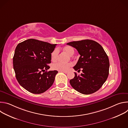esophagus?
Masks as SVG:
<instances>
[{
    "label": "esophagus",
    "mask_w": 128,
    "mask_h": 128,
    "mask_svg": "<svg viewBox=\"0 0 128 128\" xmlns=\"http://www.w3.org/2000/svg\"><path fill=\"white\" fill-rule=\"evenodd\" d=\"M61 72H63V73H64V74H68V71H61Z\"/></svg>",
    "instance_id": "1"
}]
</instances>
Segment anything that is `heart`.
I'll return each mask as SVG.
<instances>
[{
    "label": "heart",
    "mask_w": 128,
    "mask_h": 128,
    "mask_svg": "<svg viewBox=\"0 0 128 128\" xmlns=\"http://www.w3.org/2000/svg\"><path fill=\"white\" fill-rule=\"evenodd\" d=\"M63 50L68 54L69 55L72 56L74 53V48L70 46H66L63 48ZM59 50L58 48H55L53 50L50 54L51 60L53 62L56 61L58 57ZM72 66V64L71 63H62L61 62H57L52 65V68L53 70H57L59 71H67L70 67Z\"/></svg>",
    "instance_id": "b5f03b06"
}]
</instances>
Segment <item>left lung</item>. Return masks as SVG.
<instances>
[{
    "label": "left lung",
    "instance_id": "obj_1",
    "mask_svg": "<svg viewBox=\"0 0 128 128\" xmlns=\"http://www.w3.org/2000/svg\"><path fill=\"white\" fill-rule=\"evenodd\" d=\"M67 44L76 48L80 56L74 67L76 71L82 69V74L70 80L72 88L78 92L88 95L100 88L109 74V61L102 46L95 41L85 40L72 42Z\"/></svg>",
    "mask_w": 128,
    "mask_h": 128
}]
</instances>
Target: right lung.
I'll return each mask as SVG.
<instances>
[{"mask_svg": "<svg viewBox=\"0 0 128 128\" xmlns=\"http://www.w3.org/2000/svg\"><path fill=\"white\" fill-rule=\"evenodd\" d=\"M56 45L34 39L17 45L13 57L14 69L18 82L28 92L41 94L53 84L58 72L46 70L50 68L48 65L51 63L50 54Z\"/></svg>", "mask_w": 128, "mask_h": 128, "instance_id": "add662e5", "label": "right lung"}]
</instances>
